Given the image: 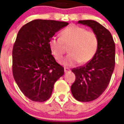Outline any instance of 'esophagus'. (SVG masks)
I'll use <instances>...</instances> for the list:
<instances>
[{
    "mask_svg": "<svg viewBox=\"0 0 124 124\" xmlns=\"http://www.w3.org/2000/svg\"><path fill=\"white\" fill-rule=\"evenodd\" d=\"M70 71H71V70L68 69V68H64V72H65V73L69 72H70Z\"/></svg>",
    "mask_w": 124,
    "mask_h": 124,
    "instance_id": "34e87169",
    "label": "esophagus"
}]
</instances>
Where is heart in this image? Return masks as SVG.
Instances as JSON below:
<instances>
[{"label":"heart","mask_w":124,"mask_h":124,"mask_svg":"<svg viewBox=\"0 0 124 124\" xmlns=\"http://www.w3.org/2000/svg\"><path fill=\"white\" fill-rule=\"evenodd\" d=\"M60 37L53 36L49 46L55 59L60 60L69 46V55L60 62L62 65L71 67L79 62L86 64L92 60L98 48V38L94 32L77 25H72L61 31Z\"/></svg>","instance_id":"1"}]
</instances>
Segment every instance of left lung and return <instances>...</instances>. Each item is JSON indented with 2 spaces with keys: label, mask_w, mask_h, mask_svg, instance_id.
I'll use <instances>...</instances> for the list:
<instances>
[{
  "label": "left lung",
  "mask_w": 124,
  "mask_h": 124,
  "mask_svg": "<svg viewBox=\"0 0 124 124\" xmlns=\"http://www.w3.org/2000/svg\"><path fill=\"white\" fill-rule=\"evenodd\" d=\"M78 23L90 27L98 38V48L90 61L72 69L76 80L71 92L76 100L89 102L98 98L106 89L114 71L115 45L111 33L94 20H79Z\"/></svg>",
  "instance_id": "8db88e82"
}]
</instances>
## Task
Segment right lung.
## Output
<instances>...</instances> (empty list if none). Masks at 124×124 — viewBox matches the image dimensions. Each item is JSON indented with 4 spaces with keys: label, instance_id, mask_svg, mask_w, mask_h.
Segmentation results:
<instances>
[{
    "label": "right lung",
    "instance_id": "1",
    "mask_svg": "<svg viewBox=\"0 0 124 124\" xmlns=\"http://www.w3.org/2000/svg\"><path fill=\"white\" fill-rule=\"evenodd\" d=\"M55 20H34L20 29L13 49V77L29 99L44 102L52 95L54 84L64 74L54 59L49 41L68 25Z\"/></svg>",
    "mask_w": 124,
    "mask_h": 124
}]
</instances>
